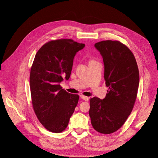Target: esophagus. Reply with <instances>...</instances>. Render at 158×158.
Here are the masks:
<instances>
[{"mask_svg":"<svg viewBox=\"0 0 158 158\" xmlns=\"http://www.w3.org/2000/svg\"><path fill=\"white\" fill-rule=\"evenodd\" d=\"M80 98H81L82 99H83L84 101H88V100H89L88 97H85V96H83V95H80Z\"/></svg>","mask_w":158,"mask_h":158,"instance_id":"34e87169","label":"esophagus"}]
</instances>
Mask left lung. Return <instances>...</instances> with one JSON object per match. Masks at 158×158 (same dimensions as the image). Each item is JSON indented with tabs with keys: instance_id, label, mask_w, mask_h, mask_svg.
Instances as JSON below:
<instances>
[{
	"instance_id": "left-lung-1",
	"label": "left lung",
	"mask_w": 158,
	"mask_h": 158,
	"mask_svg": "<svg viewBox=\"0 0 158 158\" xmlns=\"http://www.w3.org/2000/svg\"><path fill=\"white\" fill-rule=\"evenodd\" d=\"M94 47L102 57L105 84L104 99H90L91 124L98 132L110 134L120 129L131 113L137 98L139 74L131 51L118 41L98 42Z\"/></svg>"
}]
</instances>
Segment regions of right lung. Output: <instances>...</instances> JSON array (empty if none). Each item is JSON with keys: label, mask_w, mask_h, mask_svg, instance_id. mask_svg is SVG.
Instances as JSON below:
<instances>
[{"label": "right lung", "mask_w": 158, "mask_h": 158, "mask_svg": "<svg viewBox=\"0 0 158 158\" xmlns=\"http://www.w3.org/2000/svg\"><path fill=\"white\" fill-rule=\"evenodd\" d=\"M85 45L72 40H57L44 44L36 53L30 72L33 107L45 129L62 132L78 102L79 96L60 86L70 77L76 53Z\"/></svg>", "instance_id": "right-lung-1"}]
</instances>
